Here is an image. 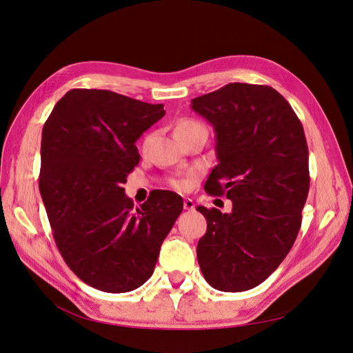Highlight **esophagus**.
<instances>
[{
    "label": "esophagus",
    "mask_w": 353,
    "mask_h": 353,
    "mask_svg": "<svg viewBox=\"0 0 353 353\" xmlns=\"http://www.w3.org/2000/svg\"><path fill=\"white\" fill-rule=\"evenodd\" d=\"M194 201L191 200V199H185L184 200V209H187V210H193L194 209Z\"/></svg>",
    "instance_id": "obj_1"
}]
</instances>
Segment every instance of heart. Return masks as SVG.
Segmentation results:
<instances>
[{"instance_id":"b5f03b06","label":"heart","mask_w":353,"mask_h":353,"mask_svg":"<svg viewBox=\"0 0 353 353\" xmlns=\"http://www.w3.org/2000/svg\"><path fill=\"white\" fill-rule=\"evenodd\" d=\"M200 128H205V126H203V125H201L200 122H197V121H193V119H181V121L176 123V126H175V135H176V138H179V137H183V135H185V134H188V132H191V131L200 130ZM148 141H150V135L144 137V140H143V143H141V148H143V150H145V147L148 145ZM190 183H191V178H181V179L174 181L172 185H174L176 190H185V188L190 185Z\"/></svg>"}]
</instances>
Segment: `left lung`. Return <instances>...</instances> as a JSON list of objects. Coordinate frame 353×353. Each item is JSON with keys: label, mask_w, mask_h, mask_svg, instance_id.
Returning a JSON list of instances; mask_svg holds the SVG:
<instances>
[{"label": "left lung", "mask_w": 353, "mask_h": 353, "mask_svg": "<svg viewBox=\"0 0 353 353\" xmlns=\"http://www.w3.org/2000/svg\"><path fill=\"white\" fill-rule=\"evenodd\" d=\"M191 108L216 132L218 165L205 190L232 201L231 213L197 206L208 222L200 270L216 290H250L279 268L301 230L309 191L303 126L268 85L228 83Z\"/></svg>", "instance_id": "left-lung-1"}]
</instances>
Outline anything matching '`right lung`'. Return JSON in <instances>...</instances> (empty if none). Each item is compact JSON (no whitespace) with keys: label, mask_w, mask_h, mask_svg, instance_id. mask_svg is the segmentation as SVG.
Wrapping results in <instances>:
<instances>
[{"label":"right lung","mask_w":353,"mask_h":353,"mask_svg":"<svg viewBox=\"0 0 353 353\" xmlns=\"http://www.w3.org/2000/svg\"><path fill=\"white\" fill-rule=\"evenodd\" d=\"M163 116V104L74 88L44 123L39 191L52 236L69 268L97 290L126 293L150 279L183 212V197L168 190L140 209L125 196L140 162L135 141Z\"/></svg>","instance_id":"add662e5"}]
</instances>
